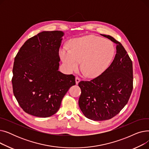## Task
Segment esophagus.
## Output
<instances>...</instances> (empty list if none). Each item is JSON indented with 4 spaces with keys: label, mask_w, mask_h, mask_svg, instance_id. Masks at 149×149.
<instances>
[{
    "label": "esophagus",
    "mask_w": 149,
    "mask_h": 149,
    "mask_svg": "<svg viewBox=\"0 0 149 149\" xmlns=\"http://www.w3.org/2000/svg\"><path fill=\"white\" fill-rule=\"evenodd\" d=\"M80 81V78L78 77H75V83H76V84H77Z\"/></svg>",
    "instance_id": "obj_1"
}]
</instances>
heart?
<instances>
[{
    "mask_svg": "<svg viewBox=\"0 0 149 149\" xmlns=\"http://www.w3.org/2000/svg\"><path fill=\"white\" fill-rule=\"evenodd\" d=\"M70 50L61 48L59 54L68 71L78 70L81 62V69L89 78H96L110 65L115 53L112 42L96 36H87L74 39Z\"/></svg>",
    "mask_w": 149,
    "mask_h": 149,
    "instance_id": "b5f03b06",
    "label": "heart"
}]
</instances>
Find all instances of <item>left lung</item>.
Listing matches in <instances>:
<instances>
[{
  "mask_svg": "<svg viewBox=\"0 0 149 149\" xmlns=\"http://www.w3.org/2000/svg\"><path fill=\"white\" fill-rule=\"evenodd\" d=\"M116 44V54L109 67L91 81L79 83L81 92L79 107L86 118L93 121L111 119L127 104L133 90L132 61L120 42L101 34Z\"/></svg>",
  "mask_w": 149,
  "mask_h": 149,
  "instance_id": "1",
  "label": "left lung"
}]
</instances>
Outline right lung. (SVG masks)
<instances>
[{
    "mask_svg": "<svg viewBox=\"0 0 149 149\" xmlns=\"http://www.w3.org/2000/svg\"><path fill=\"white\" fill-rule=\"evenodd\" d=\"M64 33L43 31L29 38L14 58L12 78L14 97L26 113L37 117L56 113L75 76L58 71L59 49Z\"/></svg>",
    "mask_w": 149,
    "mask_h": 149,
    "instance_id": "right-lung-1",
    "label": "right lung"
}]
</instances>
